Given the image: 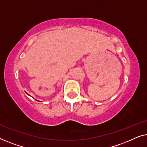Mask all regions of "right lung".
<instances>
[{
    "label": "right lung",
    "mask_w": 147,
    "mask_h": 147,
    "mask_svg": "<svg viewBox=\"0 0 147 147\" xmlns=\"http://www.w3.org/2000/svg\"><path fill=\"white\" fill-rule=\"evenodd\" d=\"M26 94H27V93H26Z\"/></svg>",
    "instance_id": "1"
}]
</instances>
